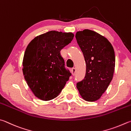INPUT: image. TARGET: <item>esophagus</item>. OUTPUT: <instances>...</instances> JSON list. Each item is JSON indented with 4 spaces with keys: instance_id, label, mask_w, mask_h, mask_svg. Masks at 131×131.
<instances>
[{
    "instance_id": "34e87169",
    "label": "esophagus",
    "mask_w": 131,
    "mask_h": 131,
    "mask_svg": "<svg viewBox=\"0 0 131 131\" xmlns=\"http://www.w3.org/2000/svg\"><path fill=\"white\" fill-rule=\"evenodd\" d=\"M75 72H76V69L75 68H73L72 69V74L73 75H74L75 73Z\"/></svg>"
}]
</instances>
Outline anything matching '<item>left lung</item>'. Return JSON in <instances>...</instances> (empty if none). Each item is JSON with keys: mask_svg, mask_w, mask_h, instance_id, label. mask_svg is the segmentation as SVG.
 <instances>
[{"mask_svg": "<svg viewBox=\"0 0 131 131\" xmlns=\"http://www.w3.org/2000/svg\"><path fill=\"white\" fill-rule=\"evenodd\" d=\"M75 38L86 62L85 77L77 83V88L85 100L96 101L112 80L115 51L108 39L92 30L78 31Z\"/></svg>", "mask_w": 131, "mask_h": 131, "instance_id": "1", "label": "left lung"}]
</instances>
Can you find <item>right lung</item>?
<instances>
[{"mask_svg":"<svg viewBox=\"0 0 131 131\" xmlns=\"http://www.w3.org/2000/svg\"><path fill=\"white\" fill-rule=\"evenodd\" d=\"M73 37L72 32L50 31L35 37L26 49L23 74L33 93L42 100L56 98L72 75L61 50Z\"/></svg>","mask_w":131,"mask_h":131,"instance_id":"right-lung-1","label":"right lung"}]
</instances>
